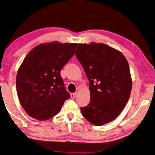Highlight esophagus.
<instances>
[{
	"label": "esophagus",
	"mask_w": 155,
	"mask_h": 155,
	"mask_svg": "<svg viewBox=\"0 0 155 155\" xmlns=\"http://www.w3.org/2000/svg\"><path fill=\"white\" fill-rule=\"evenodd\" d=\"M77 96V93H71V99H74V98H75V97Z\"/></svg>",
	"instance_id": "1"
}]
</instances>
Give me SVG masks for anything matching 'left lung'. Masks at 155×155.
I'll list each match as a JSON object with an SVG mask.
<instances>
[{
    "instance_id": "left-lung-1",
    "label": "left lung",
    "mask_w": 155,
    "mask_h": 155,
    "mask_svg": "<svg viewBox=\"0 0 155 155\" xmlns=\"http://www.w3.org/2000/svg\"><path fill=\"white\" fill-rule=\"evenodd\" d=\"M75 55L90 83V103L80 108L83 116L96 126L114 120L125 107L131 92L125 57L110 46L94 42L78 44Z\"/></svg>"
}]
</instances>
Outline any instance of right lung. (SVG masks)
Returning a JSON list of instances; mask_svg holds the SVG:
<instances>
[{"label":"right lung","mask_w":155,"mask_h":155,"mask_svg":"<svg viewBox=\"0 0 155 155\" xmlns=\"http://www.w3.org/2000/svg\"><path fill=\"white\" fill-rule=\"evenodd\" d=\"M77 45L57 41L43 43L25 57L18 71L16 89L21 106L31 117L48 120L70 98L61 71L75 54Z\"/></svg>","instance_id":"obj_1"}]
</instances>
